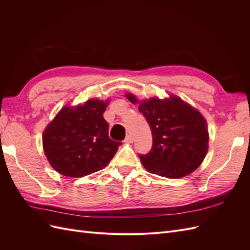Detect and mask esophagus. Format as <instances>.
Returning <instances> with one entry per match:
<instances>
[{
    "instance_id": "1",
    "label": "esophagus",
    "mask_w": 250,
    "mask_h": 250,
    "mask_svg": "<svg viewBox=\"0 0 250 250\" xmlns=\"http://www.w3.org/2000/svg\"><path fill=\"white\" fill-rule=\"evenodd\" d=\"M125 142H126V143H132V142H133L132 135H131V134H127V135H126V139H125Z\"/></svg>"
}]
</instances>
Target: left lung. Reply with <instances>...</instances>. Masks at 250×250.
Instances as JSON below:
<instances>
[{"label": "left lung", "instance_id": "1", "mask_svg": "<svg viewBox=\"0 0 250 250\" xmlns=\"http://www.w3.org/2000/svg\"><path fill=\"white\" fill-rule=\"evenodd\" d=\"M151 97L139 100L125 97L145 116L152 132V149L140 155L148 172L167 178H181L197 169L208 150V129L201 112L180 97Z\"/></svg>", "mask_w": 250, "mask_h": 250}]
</instances>
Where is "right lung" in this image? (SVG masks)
<instances>
[{
  "mask_svg": "<svg viewBox=\"0 0 250 250\" xmlns=\"http://www.w3.org/2000/svg\"><path fill=\"white\" fill-rule=\"evenodd\" d=\"M110 99L66 104L44 128L42 148L51 167L67 177H83L106 167L121 143L108 137L103 118Z\"/></svg>",
  "mask_w": 250,
  "mask_h": 250,
  "instance_id": "add662e5",
  "label": "right lung"
}]
</instances>
